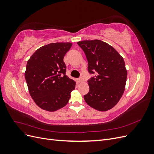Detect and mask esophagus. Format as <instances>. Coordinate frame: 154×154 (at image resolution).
<instances>
[{"label": "esophagus", "mask_w": 154, "mask_h": 154, "mask_svg": "<svg viewBox=\"0 0 154 154\" xmlns=\"http://www.w3.org/2000/svg\"><path fill=\"white\" fill-rule=\"evenodd\" d=\"M83 82V79L82 78L78 79V82Z\"/></svg>", "instance_id": "1"}]
</instances>
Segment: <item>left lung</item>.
<instances>
[{
	"label": "left lung",
	"instance_id": "8db88e82",
	"mask_svg": "<svg viewBox=\"0 0 154 154\" xmlns=\"http://www.w3.org/2000/svg\"><path fill=\"white\" fill-rule=\"evenodd\" d=\"M88 61V71L96 73L88 80L86 103L100 111L110 110L125 91L127 71L123 57L109 44L100 40L78 42Z\"/></svg>",
	"mask_w": 154,
	"mask_h": 154
}]
</instances>
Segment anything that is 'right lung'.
<instances>
[{
    "mask_svg": "<svg viewBox=\"0 0 154 154\" xmlns=\"http://www.w3.org/2000/svg\"><path fill=\"white\" fill-rule=\"evenodd\" d=\"M70 42L45 45L28 60L25 78L29 94L42 109L54 112L66 106L75 88L76 82L66 75L64 56Z\"/></svg>",
    "mask_w": 154,
    "mask_h": 154,
    "instance_id": "add662e5",
    "label": "right lung"
}]
</instances>
